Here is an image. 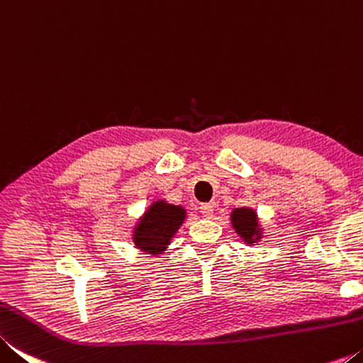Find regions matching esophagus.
<instances>
[{"label": "esophagus", "mask_w": 363, "mask_h": 363, "mask_svg": "<svg viewBox=\"0 0 363 363\" xmlns=\"http://www.w3.org/2000/svg\"><path fill=\"white\" fill-rule=\"evenodd\" d=\"M199 212L203 213L204 217H212L213 216V204H203L199 207Z\"/></svg>", "instance_id": "34e87169"}]
</instances>
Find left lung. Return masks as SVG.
I'll return each instance as SVG.
<instances>
[{
    "mask_svg": "<svg viewBox=\"0 0 363 363\" xmlns=\"http://www.w3.org/2000/svg\"><path fill=\"white\" fill-rule=\"evenodd\" d=\"M230 220L236 235L241 238L247 246H254L262 240V225L259 222L257 212L251 207H238L230 213Z\"/></svg>",
    "mask_w": 363,
    "mask_h": 363,
    "instance_id": "obj_1",
    "label": "left lung"
}]
</instances>
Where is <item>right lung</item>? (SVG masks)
<instances>
[{
	"instance_id": "obj_1",
	"label": "right lung",
	"mask_w": 363,
	"mask_h": 363,
	"mask_svg": "<svg viewBox=\"0 0 363 363\" xmlns=\"http://www.w3.org/2000/svg\"><path fill=\"white\" fill-rule=\"evenodd\" d=\"M185 218V207L169 204L164 199L152 201L133 227L135 247L151 255L164 254Z\"/></svg>"
}]
</instances>
